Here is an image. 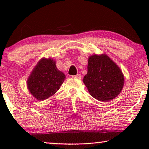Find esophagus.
<instances>
[{
	"mask_svg": "<svg viewBox=\"0 0 149 149\" xmlns=\"http://www.w3.org/2000/svg\"><path fill=\"white\" fill-rule=\"evenodd\" d=\"M81 74H77V75H75V76H72L73 78H75V79H81Z\"/></svg>",
	"mask_w": 149,
	"mask_h": 149,
	"instance_id": "obj_1",
	"label": "esophagus"
}]
</instances>
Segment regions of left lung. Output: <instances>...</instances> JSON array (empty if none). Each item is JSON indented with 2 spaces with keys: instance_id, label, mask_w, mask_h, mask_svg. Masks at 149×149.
Here are the masks:
<instances>
[{
  "instance_id": "8db88e82",
  "label": "left lung",
  "mask_w": 149,
  "mask_h": 149,
  "mask_svg": "<svg viewBox=\"0 0 149 149\" xmlns=\"http://www.w3.org/2000/svg\"><path fill=\"white\" fill-rule=\"evenodd\" d=\"M83 81L91 96L99 101L109 102L121 92L124 75L107 54H93L88 58L87 73Z\"/></svg>"
}]
</instances>
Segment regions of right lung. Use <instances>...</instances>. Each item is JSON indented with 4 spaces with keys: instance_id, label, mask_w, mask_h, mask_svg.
I'll list each match as a JSON object with an SVG mask.
<instances>
[{
    "instance_id": "obj_1",
    "label": "right lung",
    "mask_w": 149,
    "mask_h": 149,
    "mask_svg": "<svg viewBox=\"0 0 149 149\" xmlns=\"http://www.w3.org/2000/svg\"><path fill=\"white\" fill-rule=\"evenodd\" d=\"M52 58H42L37 62L27 80L29 92L34 98L42 101L57 92L66 79L56 67Z\"/></svg>"
}]
</instances>
